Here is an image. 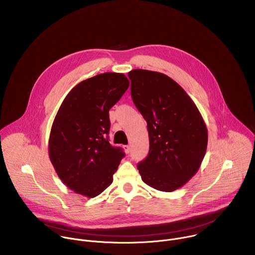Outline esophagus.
Segmentation results:
<instances>
[{"label": "esophagus", "mask_w": 255, "mask_h": 255, "mask_svg": "<svg viewBox=\"0 0 255 255\" xmlns=\"http://www.w3.org/2000/svg\"><path fill=\"white\" fill-rule=\"evenodd\" d=\"M124 150H125V152H126V153H129V152H130V150H131L130 145H125V146H124Z\"/></svg>", "instance_id": "esophagus-1"}]
</instances>
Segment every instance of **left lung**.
Segmentation results:
<instances>
[{
    "label": "left lung",
    "instance_id": "8db88e82",
    "mask_svg": "<svg viewBox=\"0 0 255 255\" xmlns=\"http://www.w3.org/2000/svg\"><path fill=\"white\" fill-rule=\"evenodd\" d=\"M131 97L147 122L149 152L137 165L142 180L161 192L187 184L204 159L208 131L185 90L157 71L128 72Z\"/></svg>",
    "mask_w": 255,
    "mask_h": 255
}]
</instances>
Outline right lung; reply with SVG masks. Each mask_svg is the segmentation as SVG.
I'll use <instances>...</instances> for the list:
<instances>
[{
    "label": "right lung",
    "instance_id": "1",
    "mask_svg": "<svg viewBox=\"0 0 255 255\" xmlns=\"http://www.w3.org/2000/svg\"><path fill=\"white\" fill-rule=\"evenodd\" d=\"M128 87L123 74L105 72L77 85L59 108L49 158L62 183L77 194L95 198L112 184L125 153L109 142V111Z\"/></svg>",
    "mask_w": 255,
    "mask_h": 255
}]
</instances>
